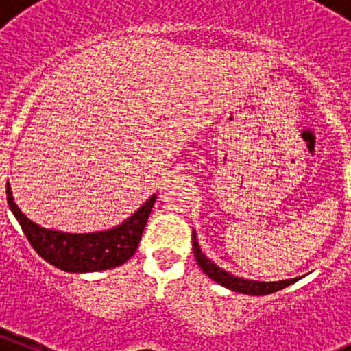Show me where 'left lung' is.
<instances>
[{
    "mask_svg": "<svg viewBox=\"0 0 351 351\" xmlns=\"http://www.w3.org/2000/svg\"><path fill=\"white\" fill-rule=\"evenodd\" d=\"M192 246H193V254H195V260L198 267L204 270V274H207L212 280H215L217 284L228 287V289L234 290V292H243L250 293V295H265V293L277 292V290L285 289L287 285H292L293 282L299 280L297 278H290V280H280V282H254V280H244V278H238L234 275L228 274L222 268H219L217 265L212 263L204 253H202L200 246H198L195 232L192 234Z\"/></svg>",
    "mask_w": 351,
    "mask_h": 351,
    "instance_id": "left-lung-1",
    "label": "left lung"
}]
</instances>
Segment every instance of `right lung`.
<instances>
[{
  "label": "right lung",
  "instance_id": "add662e5",
  "mask_svg": "<svg viewBox=\"0 0 351 351\" xmlns=\"http://www.w3.org/2000/svg\"><path fill=\"white\" fill-rule=\"evenodd\" d=\"M6 200L28 243L45 261L71 274H83L120 267L136 253L144 226L153 210L156 195L147 198L146 204L122 226L93 234H67L40 228L16 207L8 185Z\"/></svg>",
  "mask_w": 351,
  "mask_h": 351
}]
</instances>
